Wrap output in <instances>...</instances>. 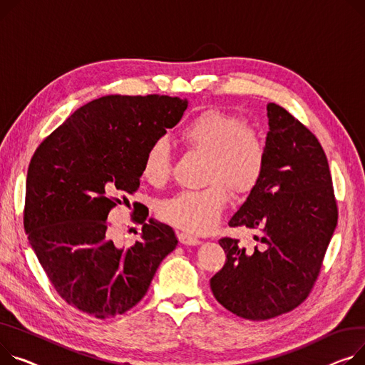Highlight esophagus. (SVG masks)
<instances>
[{
	"label": "esophagus",
	"mask_w": 365,
	"mask_h": 365,
	"mask_svg": "<svg viewBox=\"0 0 365 365\" xmlns=\"http://www.w3.org/2000/svg\"><path fill=\"white\" fill-rule=\"evenodd\" d=\"M179 239L183 245H198L201 242L197 235H193L190 232H180Z\"/></svg>",
	"instance_id": "1"
}]
</instances>
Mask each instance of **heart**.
<instances>
[{"label":"heart","mask_w":365,"mask_h":365,"mask_svg":"<svg viewBox=\"0 0 365 365\" xmlns=\"http://www.w3.org/2000/svg\"><path fill=\"white\" fill-rule=\"evenodd\" d=\"M187 148L208 155L204 189H187L164 201L160 215L190 233L210 230L229 202V190L245 193L259 180L267 160L261 135L247 121L220 110H207L190 118L180 129ZM140 175L153 186H163L172 175V151L165 139L148 145L140 163Z\"/></svg>","instance_id":"heart-1"}]
</instances>
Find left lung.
Masks as SVG:
<instances>
[{"instance_id": "1", "label": "left lung", "mask_w": 365, "mask_h": 365, "mask_svg": "<svg viewBox=\"0 0 365 365\" xmlns=\"http://www.w3.org/2000/svg\"><path fill=\"white\" fill-rule=\"evenodd\" d=\"M264 172L230 227L258 230L252 251L222 237L226 262L210 286L226 309L269 320L307 299L337 225L327 157L315 135L283 107L267 106Z\"/></svg>"}]
</instances>
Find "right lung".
<instances>
[{"mask_svg":"<svg viewBox=\"0 0 365 365\" xmlns=\"http://www.w3.org/2000/svg\"><path fill=\"white\" fill-rule=\"evenodd\" d=\"M186 100L108 95L73 113L36 148L26 178L23 225L57 294L95 319L133 308L160 262L178 247L175 230L139 207L140 239H110V211L139 187L148 145L176 126ZM135 207V204H133Z\"/></svg>","mask_w":365,"mask_h":365,"instance_id":"1","label":"right lung"}]
</instances>
